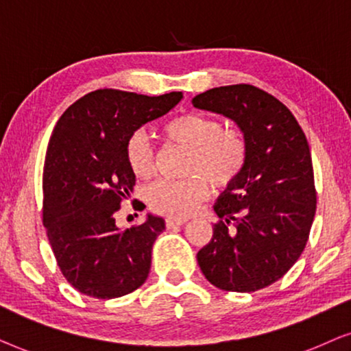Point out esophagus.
<instances>
[{"label":"esophagus","instance_id":"1","mask_svg":"<svg viewBox=\"0 0 351 351\" xmlns=\"http://www.w3.org/2000/svg\"><path fill=\"white\" fill-rule=\"evenodd\" d=\"M188 221V218H180V217H168L167 218V226L173 228V226H181Z\"/></svg>","mask_w":351,"mask_h":351}]
</instances>
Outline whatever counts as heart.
<instances>
[{"mask_svg": "<svg viewBox=\"0 0 351 351\" xmlns=\"http://www.w3.org/2000/svg\"><path fill=\"white\" fill-rule=\"evenodd\" d=\"M171 143L191 151L188 180H160L147 189L152 210L170 217L193 213L208 195L207 178L215 188H226L239 178L249 157V143L239 128H223L213 117L180 115L163 128ZM127 165L136 178L147 180L156 170V154L146 133L138 130L125 144Z\"/></svg>", "mask_w": 351, "mask_h": 351, "instance_id": "heart-1", "label": "heart"}]
</instances>
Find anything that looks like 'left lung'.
I'll return each instance as SVG.
<instances>
[{"label": "left lung", "instance_id": "1", "mask_svg": "<svg viewBox=\"0 0 351 351\" xmlns=\"http://www.w3.org/2000/svg\"><path fill=\"white\" fill-rule=\"evenodd\" d=\"M193 106L234 120L249 143L245 168L215 204L219 221L199 266L221 291H260L292 268L310 236L316 189L306 136L281 101L245 83L212 88Z\"/></svg>", "mask_w": 351, "mask_h": 351}]
</instances>
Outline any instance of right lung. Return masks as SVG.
<instances>
[{"label":"right lung","instance_id":"1","mask_svg":"<svg viewBox=\"0 0 351 351\" xmlns=\"http://www.w3.org/2000/svg\"><path fill=\"white\" fill-rule=\"evenodd\" d=\"M181 97L180 91L144 96L96 90L73 102L54 127L43 170V224L64 278L88 297H123L149 276L152 245L165 221L147 215L125 231L115 224L121 200L136 183L125 144Z\"/></svg>","mask_w":351,"mask_h":351}]
</instances>
